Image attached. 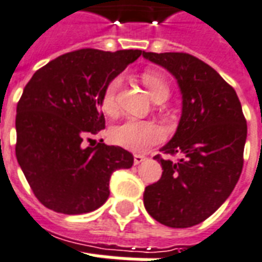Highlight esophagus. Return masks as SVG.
I'll use <instances>...</instances> for the list:
<instances>
[{"label":"esophagus","instance_id":"obj_1","mask_svg":"<svg viewBox=\"0 0 262 262\" xmlns=\"http://www.w3.org/2000/svg\"><path fill=\"white\" fill-rule=\"evenodd\" d=\"M146 157L144 156V155H135L133 156V160H135V164H140V163H142V161H145Z\"/></svg>","mask_w":262,"mask_h":262}]
</instances>
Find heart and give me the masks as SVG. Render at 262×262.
<instances>
[{
	"label": "heart",
	"instance_id": "obj_1",
	"mask_svg": "<svg viewBox=\"0 0 262 262\" xmlns=\"http://www.w3.org/2000/svg\"><path fill=\"white\" fill-rule=\"evenodd\" d=\"M140 79L155 102H164L169 97V84L161 72L156 70H145L141 72ZM122 75L113 76L102 91L101 107L110 117L117 116L120 110L118 93L122 86ZM110 138L114 144L125 149L141 152L163 141L164 130L153 121L126 120L112 127Z\"/></svg>",
	"mask_w": 262,
	"mask_h": 262
}]
</instances>
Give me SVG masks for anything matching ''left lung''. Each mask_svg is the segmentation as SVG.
<instances>
[{
  "mask_svg": "<svg viewBox=\"0 0 262 262\" xmlns=\"http://www.w3.org/2000/svg\"><path fill=\"white\" fill-rule=\"evenodd\" d=\"M179 83L183 110L175 136L161 148L178 161L156 159L160 180L145 187L144 206L165 226L203 222L234 190L244 165L246 120L233 87L201 59L184 52H142Z\"/></svg>",
  "mask_w": 262,
  "mask_h": 262,
  "instance_id": "8db88e82",
  "label": "left lung"
}]
</instances>
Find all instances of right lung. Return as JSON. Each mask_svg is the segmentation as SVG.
<instances>
[{"label": "right lung", "instance_id": "right-lung-1", "mask_svg": "<svg viewBox=\"0 0 262 262\" xmlns=\"http://www.w3.org/2000/svg\"><path fill=\"white\" fill-rule=\"evenodd\" d=\"M142 52L72 51L27 83L17 103L16 157L47 208L69 215L94 211L109 198L113 172L133 165V155L120 146L86 141L105 129L99 105L106 83Z\"/></svg>", "mask_w": 262, "mask_h": 262}]
</instances>
